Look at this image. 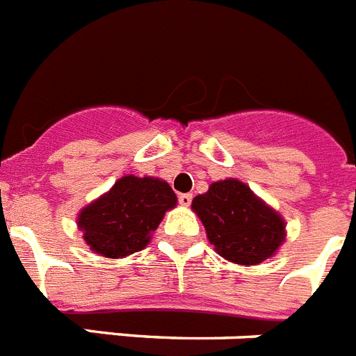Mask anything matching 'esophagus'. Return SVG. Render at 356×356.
Returning a JSON list of instances; mask_svg holds the SVG:
<instances>
[{
	"label": "esophagus",
	"instance_id": "1",
	"mask_svg": "<svg viewBox=\"0 0 356 356\" xmlns=\"http://www.w3.org/2000/svg\"><path fill=\"white\" fill-rule=\"evenodd\" d=\"M192 197V193H181V195H179V202H181V206H190Z\"/></svg>",
	"mask_w": 356,
	"mask_h": 356
}]
</instances>
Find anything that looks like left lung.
<instances>
[{"mask_svg":"<svg viewBox=\"0 0 356 356\" xmlns=\"http://www.w3.org/2000/svg\"><path fill=\"white\" fill-rule=\"evenodd\" d=\"M192 210L222 259L257 266L273 257L286 241V220L238 179H222L193 197Z\"/></svg>","mask_w":356,"mask_h":356,"instance_id":"obj_1","label":"left lung"}]
</instances>
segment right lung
I'll return each mask as SVG.
<instances>
[{"instance_id":"1","label":"right lung","mask_w":356,"mask_h":356,"mask_svg":"<svg viewBox=\"0 0 356 356\" xmlns=\"http://www.w3.org/2000/svg\"><path fill=\"white\" fill-rule=\"evenodd\" d=\"M177 206L172 186L159 177L124 175L77 213V228L92 252L122 259L150 244L164 213Z\"/></svg>"}]
</instances>
